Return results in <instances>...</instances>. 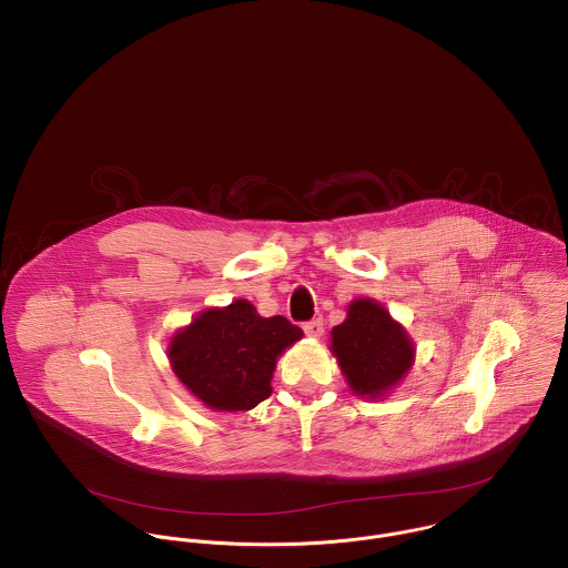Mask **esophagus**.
<instances>
[{"label":"esophagus","instance_id":"1","mask_svg":"<svg viewBox=\"0 0 568 568\" xmlns=\"http://www.w3.org/2000/svg\"><path fill=\"white\" fill-rule=\"evenodd\" d=\"M303 329H305V334H307V336H312V338H318V336H323V329H325V325H323V318H314V321L305 323V325H303Z\"/></svg>","mask_w":568,"mask_h":568}]
</instances>
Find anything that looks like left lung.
<instances>
[{
	"label": "left lung",
	"instance_id": "obj_1",
	"mask_svg": "<svg viewBox=\"0 0 568 568\" xmlns=\"http://www.w3.org/2000/svg\"><path fill=\"white\" fill-rule=\"evenodd\" d=\"M332 354L352 392L374 400L407 376L416 347L381 303L356 298L347 318L332 329Z\"/></svg>",
	"mask_w": 568,
	"mask_h": 568
}]
</instances>
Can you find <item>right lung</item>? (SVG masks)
Listing matches in <instances>:
<instances>
[{
    "mask_svg": "<svg viewBox=\"0 0 568 568\" xmlns=\"http://www.w3.org/2000/svg\"><path fill=\"white\" fill-rule=\"evenodd\" d=\"M303 338L283 316L263 318L239 298L201 312L168 347L176 378L214 412H250L272 394L278 356Z\"/></svg>",
    "mask_w": 568,
    "mask_h": 568,
    "instance_id": "1",
    "label": "right lung"
}]
</instances>
